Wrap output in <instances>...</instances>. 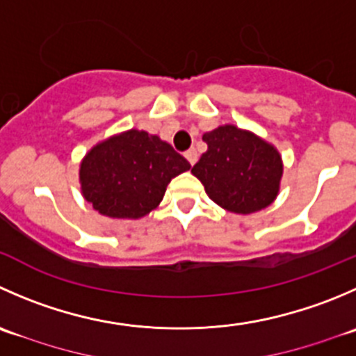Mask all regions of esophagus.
<instances>
[{"mask_svg": "<svg viewBox=\"0 0 356 356\" xmlns=\"http://www.w3.org/2000/svg\"><path fill=\"white\" fill-rule=\"evenodd\" d=\"M186 158H188V161L191 165H195L196 161H198V153H196L195 149H189V151H186V154H184Z\"/></svg>", "mask_w": 356, "mask_h": 356, "instance_id": "obj_1", "label": "esophagus"}]
</instances>
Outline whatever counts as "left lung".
<instances>
[{
  "instance_id": "obj_1",
  "label": "left lung",
  "mask_w": 356,
  "mask_h": 356,
  "mask_svg": "<svg viewBox=\"0 0 356 356\" xmlns=\"http://www.w3.org/2000/svg\"><path fill=\"white\" fill-rule=\"evenodd\" d=\"M207 151L191 174L202 181L212 202L227 212H259L280 193L284 161L277 147L236 125L203 134Z\"/></svg>"
}]
</instances>
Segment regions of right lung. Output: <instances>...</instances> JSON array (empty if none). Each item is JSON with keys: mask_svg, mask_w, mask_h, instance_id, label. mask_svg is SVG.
<instances>
[{"mask_svg": "<svg viewBox=\"0 0 356 356\" xmlns=\"http://www.w3.org/2000/svg\"><path fill=\"white\" fill-rule=\"evenodd\" d=\"M191 165L168 143L130 129L95 144L79 163L81 195L111 219H140L163 200L168 182Z\"/></svg>", "mask_w": 356, "mask_h": 356, "instance_id": "add662e5", "label": "right lung"}]
</instances>
